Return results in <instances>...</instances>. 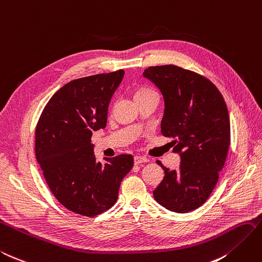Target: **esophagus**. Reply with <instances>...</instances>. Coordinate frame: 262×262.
Returning <instances> with one entry per match:
<instances>
[{"instance_id": "esophagus-1", "label": "esophagus", "mask_w": 262, "mask_h": 262, "mask_svg": "<svg viewBox=\"0 0 262 262\" xmlns=\"http://www.w3.org/2000/svg\"><path fill=\"white\" fill-rule=\"evenodd\" d=\"M148 162V159L142 157V155H137V157H134V164H142V163H146Z\"/></svg>"}]
</instances>
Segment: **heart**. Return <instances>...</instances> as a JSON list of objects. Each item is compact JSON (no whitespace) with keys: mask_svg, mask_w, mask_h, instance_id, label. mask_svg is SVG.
Returning <instances> with one entry per match:
<instances>
[{"mask_svg":"<svg viewBox=\"0 0 262 262\" xmlns=\"http://www.w3.org/2000/svg\"><path fill=\"white\" fill-rule=\"evenodd\" d=\"M153 90L148 89V88H140L137 90L136 93V97H139V96H142V95H145V94H148V93H152Z\"/></svg>","mask_w":262,"mask_h":262,"instance_id":"obj_1","label":"heart"}]
</instances>
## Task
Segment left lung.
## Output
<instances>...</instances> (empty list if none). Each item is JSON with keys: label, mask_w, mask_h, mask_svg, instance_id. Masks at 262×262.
Listing matches in <instances>:
<instances>
[{"label": "left lung", "mask_w": 262, "mask_h": 262, "mask_svg": "<svg viewBox=\"0 0 262 262\" xmlns=\"http://www.w3.org/2000/svg\"><path fill=\"white\" fill-rule=\"evenodd\" d=\"M143 76L164 97L161 132L181 154L180 171L160 161L165 176L155 201L176 213H188L208 200L230 145V122L224 97L206 77L175 65L148 67Z\"/></svg>", "instance_id": "left-lung-1"}]
</instances>
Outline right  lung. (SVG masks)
I'll return each instance as SVG.
<instances>
[{
    "instance_id": "add662e5",
    "label": "right lung",
    "mask_w": 262,
    "mask_h": 262,
    "mask_svg": "<svg viewBox=\"0 0 262 262\" xmlns=\"http://www.w3.org/2000/svg\"><path fill=\"white\" fill-rule=\"evenodd\" d=\"M124 70L83 77L49 99L35 129V154L47 185L63 207L95 217L118 200L133 166L131 154L97 162L91 136L107 125L108 105Z\"/></svg>"
}]
</instances>
